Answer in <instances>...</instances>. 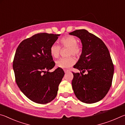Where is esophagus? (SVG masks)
Returning a JSON list of instances; mask_svg holds the SVG:
<instances>
[{"instance_id": "obj_1", "label": "esophagus", "mask_w": 125, "mask_h": 125, "mask_svg": "<svg viewBox=\"0 0 125 125\" xmlns=\"http://www.w3.org/2000/svg\"><path fill=\"white\" fill-rule=\"evenodd\" d=\"M64 72L65 73H67V72H69V69H64Z\"/></svg>"}]
</instances>
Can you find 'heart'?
<instances>
[{"mask_svg":"<svg viewBox=\"0 0 125 125\" xmlns=\"http://www.w3.org/2000/svg\"><path fill=\"white\" fill-rule=\"evenodd\" d=\"M77 38L71 35H67L62 37L60 40L61 45L62 47H68L67 51L68 56L73 55L75 57H78L82 52V46L77 43ZM50 53L53 58H57L60 56L61 52V47L57 44H52L50 47ZM75 62V59L72 56H68L67 57L61 58L56 61L57 67L67 68L71 67Z\"/></svg>","mask_w":125,"mask_h":125,"instance_id":"heart-1","label":"heart"}]
</instances>
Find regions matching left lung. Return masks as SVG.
Here are the masks:
<instances>
[{"label":"left lung","mask_w":125,"mask_h":125,"mask_svg":"<svg viewBox=\"0 0 125 125\" xmlns=\"http://www.w3.org/2000/svg\"><path fill=\"white\" fill-rule=\"evenodd\" d=\"M69 35L79 37L82 53L73 68L80 71L72 72V85L77 98L82 102L92 104L101 100L110 88L114 72L108 48L100 38L86 30H77ZM85 71L88 74H83Z\"/></svg>","instance_id":"8db88e82"}]
</instances>
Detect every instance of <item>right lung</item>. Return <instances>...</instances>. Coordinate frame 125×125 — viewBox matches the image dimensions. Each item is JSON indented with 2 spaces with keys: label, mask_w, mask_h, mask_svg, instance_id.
<instances>
[{
  "label": "right lung",
  "mask_w": 125,
  "mask_h": 125,
  "mask_svg": "<svg viewBox=\"0 0 125 125\" xmlns=\"http://www.w3.org/2000/svg\"><path fill=\"white\" fill-rule=\"evenodd\" d=\"M60 35L37 33L23 40L16 50L12 64L16 83L35 103H50L57 94L64 72L61 68L49 72L55 65L50 49Z\"/></svg>",
  "instance_id": "obj_1"
}]
</instances>
